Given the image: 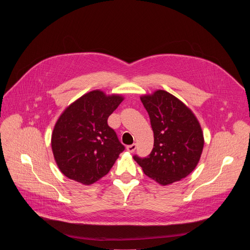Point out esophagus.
Masks as SVG:
<instances>
[{
    "label": "esophagus",
    "instance_id": "1",
    "mask_svg": "<svg viewBox=\"0 0 250 250\" xmlns=\"http://www.w3.org/2000/svg\"><path fill=\"white\" fill-rule=\"evenodd\" d=\"M126 149H127V151H129V152H133V151L136 149V145L133 144V145L127 146H126Z\"/></svg>",
    "mask_w": 250,
    "mask_h": 250
}]
</instances>
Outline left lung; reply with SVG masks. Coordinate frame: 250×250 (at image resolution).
<instances>
[{"label":"left lung","mask_w":250,"mask_h":250,"mask_svg":"<svg viewBox=\"0 0 250 250\" xmlns=\"http://www.w3.org/2000/svg\"><path fill=\"white\" fill-rule=\"evenodd\" d=\"M150 119L154 145L149 155L133 159L145 174L161 185L187 177L197 166L204 147L199 122L187 106L159 90L140 98Z\"/></svg>","instance_id":"1"}]
</instances>
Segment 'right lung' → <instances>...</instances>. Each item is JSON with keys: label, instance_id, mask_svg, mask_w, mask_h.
<instances>
[{"label": "right lung", "instance_id": "add662e5", "mask_svg": "<svg viewBox=\"0 0 250 250\" xmlns=\"http://www.w3.org/2000/svg\"><path fill=\"white\" fill-rule=\"evenodd\" d=\"M124 99L101 91L85 94L58 119L51 146L60 171L69 179L90 185L108 174L125 150L108 118Z\"/></svg>", "mask_w": 250, "mask_h": 250}]
</instances>
